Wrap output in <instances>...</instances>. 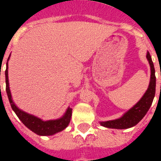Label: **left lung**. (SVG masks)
Here are the masks:
<instances>
[{
    "label": "left lung",
    "mask_w": 161,
    "mask_h": 161,
    "mask_svg": "<svg viewBox=\"0 0 161 161\" xmlns=\"http://www.w3.org/2000/svg\"><path fill=\"white\" fill-rule=\"evenodd\" d=\"M147 58L148 60L150 70H151V76H150V82L147 90L142 97L135 105H134L130 109L123 114V115L118 119L111 120V121H100V124L105 128H115V129H126L134 127L141 121L148 111V109L152 105L153 100L155 95L156 87V77L155 70L152 61V58L147 52ZM161 75V73H160Z\"/></svg>",
    "instance_id": "8db88e82"
}]
</instances>
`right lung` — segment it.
<instances>
[{"label":"right lung","mask_w":161,"mask_h":161,"mask_svg":"<svg viewBox=\"0 0 161 161\" xmlns=\"http://www.w3.org/2000/svg\"><path fill=\"white\" fill-rule=\"evenodd\" d=\"M10 58L9 55L7 62V68L5 71L6 77V91L8 94L9 103L12 107L13 110L14 111L16 115L19 117L20 121H22V123L26 128H28L35 133L37 135H41V136H47V135H53L58 133V132L63 131L64 128L69 125L71 118V113H72V108L68 107L65 113L64 114L63 116H61L60 118L55 119V120H48V121H43L39 117H37L35 115H30L26 112L23 111L20 108H19L14 102L13 100L10 88H9V82H8V60Z\"/></svg>","instance_id":"add662e5"}]
</instances>
